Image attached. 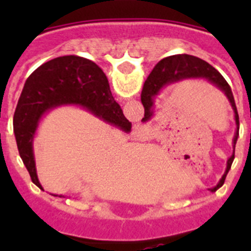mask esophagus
Masks as SVG:
<instances>
[{
	"instance_id": "1",
	"label": "esophagus",
	"mask_w": 251,
	"mask_h": 251,
	"mask_svg": "<svg viewBox=\"0 0 251 251\" xmlns=\"http://www.w3.org/2000/svg\"><path fill=\"white\" fill-rule=\"evenodd\" d=\"M142 130H143V128H139V130H138V132H139V133H142Z\"/></svg>"
}]
</instances>
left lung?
I'll use <instances>...</instances> for the list:
<instances>
[{
	"label": "left lung",
	"mask_w": 251,
	"mask_h": 251,
	"mask_svg": "<svg viewBox=\"0 0 251 251\" xmlns=\"http://www.w3.org/2000/svg\"><path fill=\"white\" fill-rule=\"evenodd\" d=\"M185 80H206L217 89L220 90L226 99L229 100L230 105L234 112L235 124H236V129H235L234 138H232V153L231 156L226 161V168L221 178L215 187L210 188L211 191H215L219 187L224 185L226 178V175L229 172L230 167L232 165L235 157V145L238 141L239 136V114L235 105L234 97H232L231 89L227 81L224 79L223 75L217 72L214 66H211L208 63L203 60L199 59L196 56L187 54L181 55H172L162 59L157 64L151 74L148 75L147 80L145 81L143 89H142L141 100L143 106H145V117L142 118L143 123H148L151 119L154 117V106H156V98L159 95V93L165 89L166 86H170L172 84L181 83Z\"/></svg>",
	"instance_id": "obj_1"
}]
</instances>
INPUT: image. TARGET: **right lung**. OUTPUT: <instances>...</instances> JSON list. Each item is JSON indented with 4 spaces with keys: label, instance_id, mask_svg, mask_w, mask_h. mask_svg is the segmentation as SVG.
<instances>
[{
    "label": "right lung",
    "instance_id": "add662e5",
    "mask_svg": "<svg viewBox=\"0 0 251 251\" xmlns=\"http://www.w3.org/2000/svg\"><path fill=\"white\" fill-rule=\"evenodd\" d=\"M66 105L80 106L124 132L132 129V123L113 98L105 74L92 60L66 55L39 66L24 86L13 115V132L20 157L40 188L43 186L37 178L34 154L37 128L50 110Z\"/></svg>",
    "mask_w": 251,
    "mask_h": 251
}]
</instances>
